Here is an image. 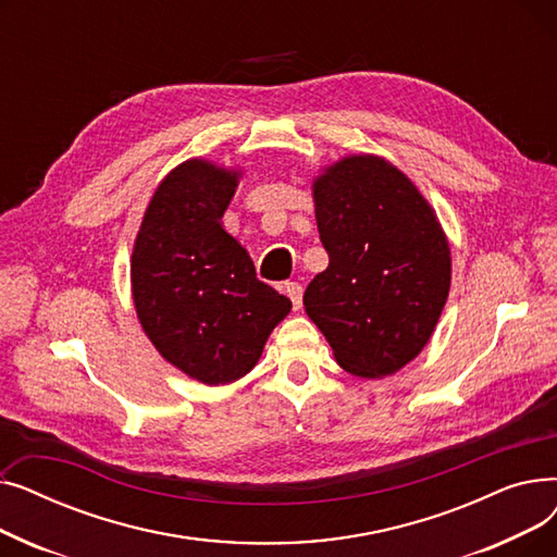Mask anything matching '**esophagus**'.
Segmentation results:
<instances>
[{
  "label": "esophagus",
  "instance_id": "obj_1",
  "mask_svg": "<svg viewBox=\"0 0 557 557\" xmlns=\"http://www.w3.org/2000/svg\"><path fill=\"white\" fill-rule=\"evenodd\" d=\"M284 294L294 302V309H300L302 305V284L298 282H284Z\"/></svg>",
  "mask_w": 557,
  "mask_h": 557
}]
</instances>
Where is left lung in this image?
Segmentation results:
<instances>
[{
    "label": "left lung",
    "mask_w": 557,
    "mask_h": 557,
    "mask_svg": "<svg viewBox=\"0 0 557 557\" xmlns=\"http://www.w3.org/2000/svg\"><path fill=\"white\" fill-rule=\"evenodd\" d=\"M330 267L305 309L338 366L382 379L429 343L449 296L451 252L435 212L406 175L376 156H349L313 181Z\"/></svg>",
    "instance_id": "1"
}]
</instances>
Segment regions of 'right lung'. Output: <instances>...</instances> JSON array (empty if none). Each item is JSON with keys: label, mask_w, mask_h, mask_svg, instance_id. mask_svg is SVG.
<instances>
[{"label": "right lung", "mask_w": 557, "mask_h": 557, "mask_svg": "<svg viewBox=\"0 0 557 557\" xmlns=\"http://www.w3.org/2000/svg\"><path fill=\"white\" fill-rule=\"evenodd\" d=\"M239 171L187 160L158 185L131 257L133 302L158 352L200 384L248 374L290 300L223 230Z\"/></svg>", "instance_id": "obj_1"}]
</instances>
